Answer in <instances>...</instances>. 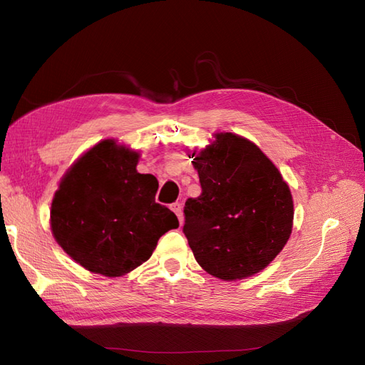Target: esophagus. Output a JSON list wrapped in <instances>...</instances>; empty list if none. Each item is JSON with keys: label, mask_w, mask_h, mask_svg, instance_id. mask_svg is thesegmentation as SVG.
Here are the masks:
<instances>
[{"label": "esophagus", "mask_w": 365, "mask_h": 365, "mask_svg": "<svg viewBox=\"0 0 365 365\" xmlns=\"http://www.w3.org/2000/svg\"><path fill=\"white\" fill-rule=\"evenodd\" d=\"M170 210L172 212L178 216V219H180V224H182V220H184V217H182V205L180 204V202H173L172 205H170Z\"/></svg>", "instance_id": "obj_1"}]
</instances>
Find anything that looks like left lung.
<instances>
[{
    "label": "left lung",
    "instance_id": "left-lung-1",
    "mask_svg": "<svg viewBox=\"0 0 365 365\" xmlns=\"http://www.w3.org/2000/svg\"><path fill=\"white\" fill-rule=\"evenodd\" d=\"M193 152L202 193L184 207V235L196 262L220 280H240L267 268L292 231L289 185L272 161L231 132Z\"/></svg>",
    "mask_w": 365,
    "mask_h": 365
}]
</instances>
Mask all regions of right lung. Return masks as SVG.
Segmentation results:
<instances>
[{"mask_svg": "<svg viewBox=\"0 0 365 365\" xmlns=\"http://www.w3.org/2000/svg\"><path fill=\"white\" fill-rule=\"evenodd\" d=\"M140 155L103 140L63 175L50 212L53 236L88 271L120 277L146 262L178 217L155 202L158 181Z\"/></svg>", "mask_w": 365, "mask_h": 365, "instance_id": "obj_1", "label": "right lung"}]
</instances>
